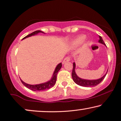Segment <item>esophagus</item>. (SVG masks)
<instances>
[{
    "mask_svg": "<svg viewBox=\"0 0 121 121\" xmlns=\"http://www.w3.org/2000/svg\"><path fill=\"white\" fill-rule=\"evenodd\" d=\"M69 61H70V57H69V56L66 57H65L64 59V60H63V61H62V64H65V62Z\"/></svg>",
    "mask_w": 121,
    "mask_h": 121,
    "instance_id": "esophagus-1",
    "label": "esophagus"
}]
</instances>
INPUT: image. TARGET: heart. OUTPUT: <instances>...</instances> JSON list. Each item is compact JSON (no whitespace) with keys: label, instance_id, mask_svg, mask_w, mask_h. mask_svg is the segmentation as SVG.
Returning a JSON list of instances; mask_svg holds the SVG:
<instances>
[{"label":"heart","instance_id":"heart-1","mask_svg":"<svg viewBox=\"0 0 121 121\" xmlns=\"http://www.w3.org/2000/svg\"><path fill=\"white\" fill-rule=\"evenodd\" d=\"M83 38H84L83 35H81V36H79V37H78L76 39H75V40L73 41L74 44H78V43H79L80 42L82 41Z\"/></svg>","mask_w":121,"mask_h":121}]
</instances>
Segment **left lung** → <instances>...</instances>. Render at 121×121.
Here are the masks:
<instances>
[{
	"instance_id": "1",
	"label": "left lung",
	"mask_w": 121,
	"mask_h": 121,
	"mask_svg": "<svg viewBox=\"0 0 121 121\" xmlns=\"http://www.w3.org/2000/svg\"><path fill=\"white\" fill-rule=\"evenodd\" d=\"M99 38L100 39L99 40V42L100 43H101V44L105 45L104 41H103L101 37L99 36ZM75 62H73V71H72V74L73 80L74 82L76 84H78V85H79L81 86H83V87H88L96 86H97V84H99L104 79L105 77L106 76V75H107V73H106L104 76L98 79H95V80L84 79H82V78H79V77L77 75L76 73H75Z\"/></svg>"
}]
</instances>
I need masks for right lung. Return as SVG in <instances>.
Masks as SVG:
<instances>
[{"mask_svg":"<svg viewBox=\"0 0 121 121\" xmlns=\"http://www.w3.org/2000/svg\"><path fill=\"white\" fill-rule=\"evenodd\" d=\"M39 33H43L42 31H40V30H37V31L33 32V33H31V34L27 35V36H26L25 37H24L22 39H24L26 38H28L29 37H31V36L34 35H36L37 34H38ZM62 66V64L60 63L57 65V66L55 68L54 72H53V75H52L51 79L49 80V81L48 82L43 83H41V84H34V85H32V84H29L27 83H25L24 81H22V80H21V82L22 83V84H24L25 87H26L27 88H29L30 90H33V91H43V90H47V89H49V88H51V87L54 86V85L56 83V78H57V73L60 70Z\"/></svg>","mask_w":121,"mask_h":121,"instance_id":"obj_1","label":"right lung"}]
</instances>
